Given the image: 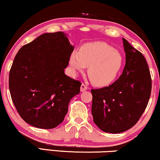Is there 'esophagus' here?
<instances>
[{"label":"esophagus","instance_id":"obj_1","mask_svg":"<svg viewBox=\"0 0 160 160\" xmlns=\"http://www.w3.org/2000/svg\"><path fill=\"white\" fill-rule=\"evenodd\" d=\"M87 89H88L87 86L85 85V84H84V83H82L81 84V86H80V91L84 92V91H86Z\"/></svg>","mask_w":160,"mask_h":160}]
</instances>
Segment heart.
<instances>
[{"mask_svg": "<svg viewBox=\"0 0 160 160\" xmlns=\"http://www.w3.org/2000/svg\"><path fill=\"white\" fill-rule=\"evenodd\" d=\"M122 55L117 49L102 42L89 43L80 52H74L69 63L74 74L88 68V75L95 85L107 86L115 80L122 66Z\"/></svg>", "mask_w": 160, "mask_h": 160, "instance_id": "heart-1", "label": "heart"}]
</instances>
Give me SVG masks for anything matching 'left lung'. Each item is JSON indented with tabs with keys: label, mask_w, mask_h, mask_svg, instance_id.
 <instances>
[{
	"label": "left lung",
	"mask_w": 160,
	"mask_h": 160,
	"mask_svg": "<svg viewBox=\"0 0 160 160\" xmlns=\"http://www.w3.org/2000/svg\"><path fill=\"white\" fill-rule=\"evenodd\" d=\"M122 41L126 52L122 74L111 85L91 90L93 121L104 132L120 133L135 126L151 93V76L144 56L126 39Z\"/></svg>",
	"instance_id": "left-lung-1"
}]
</instances>
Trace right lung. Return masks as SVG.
I'll return each mask as SVG.
<instances>
[{"label":"right lung","instance_id":"obj_1","mask_svg":"<svg viewBox=\"0 0 160 160\" xmlns=\"http://www.w3.org/2000/svg\"><path fill=\"white\" fill-rule=\"evenodd\" d=\"M74 47L65 33H46L24 45L14 58L9 88L20 117L34 127L53 128L64 120L81 82L65 74Z\"/></svg>","mask_w":160,"mask_h":160}]
</instances>
